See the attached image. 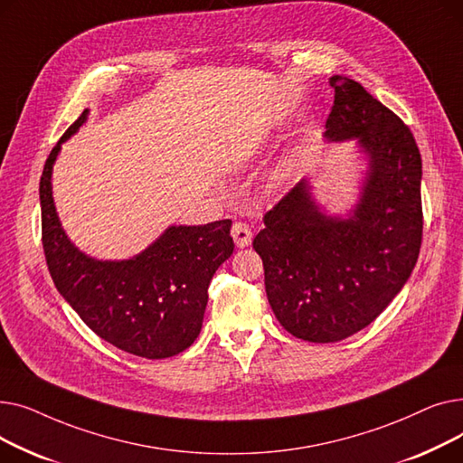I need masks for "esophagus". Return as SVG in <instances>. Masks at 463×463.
<instances>
[{"mask_svg": "<svg viewBox=\"0 0 463 463\" xmlns=\"http://www.w3.org/2000/svg\"><path fill=\"white\" fill-rule=\"evenodd\" d=\"M231 234L234 238V244L238 248H246L251 244V238H253V232H251V227L244 222H236L231 229Z\"/></svg>", "mask_w": 463, "mask_h": 463, "instance_id": "esophagus-1", "label": "esophagus"}]
</instances>
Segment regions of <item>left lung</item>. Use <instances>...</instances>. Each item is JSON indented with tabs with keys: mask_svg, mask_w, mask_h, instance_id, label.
Instances as JSON below:
<instances>
[{
	"mask_svg": "<svg viewBox=\"0 0 463 463\" xmlns=\"http://www.w3.org/2000/svg\"><path fill=\"white\" fill-rule=\"evenodd\" d=\"M325 137L356 138L370 159L347 219L319 210L307 180L264 213L253 248L281 326L304 342L332 344L375 321L415 269L422 244V159L403 121L362 84L332 77Z\"/></svg>",
	"mask_w": 463,
	"mask_h": 463,
	"instance_id": "obj_1",
	"label": "left lung"
}]
</instances>
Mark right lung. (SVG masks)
Here are the masks:
<instances>
[{"label": "right lung", "mask_w": 463, "mask_h": 463, "mask_svg": "<svg viewBox=\"0 0 463 463\" xmlns=\"http://www.w3.org/2000/svg\"><path fill=\"white\" fill-rule=\"evenodd\" d=\"M88 110L48 156L39 184L43 250L60 295L105 342L135 356L159 360L185 351L203 328L208 285L234 250L231 219L168 227L128 260H97L67 238L52 199V166L61 142L84 124Z\"/></svg>", "instance_id": "right-lung-1"}]
</instances>
